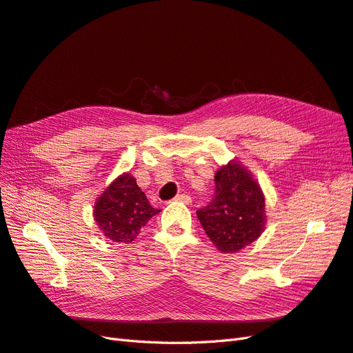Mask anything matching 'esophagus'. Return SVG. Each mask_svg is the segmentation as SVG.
Here are the masks:
<instances>
[{
	"instance_id": "34e87169",
	"label": "esophagus",
	"mask_w": 353,
	"mask_h": 353,
	"mask_svg": "<svg viewBox=\"0 0 353 353\" xmlns=\"http://www.w3.org/2000/svg\"><path fill=\"white\" fill-rule=\"evenodd\" d=\"M176 201H180V203H183V204H191V196L189 195H186V194H180V195H177L176 198H174Z\"/></svg>"
}]
</instances>
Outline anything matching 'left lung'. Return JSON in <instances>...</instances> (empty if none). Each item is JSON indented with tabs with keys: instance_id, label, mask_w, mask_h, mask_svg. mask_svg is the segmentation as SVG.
Here are the masks:
<instances>
[{
	"instance_id": "1",
	"label": "left lung",
	"mask_w": 353,
	"mask_h": 353,
	"mask_svg": "<svg viewBox=\"0 0 353 353\" xmlns=\"http://www.w3.org/2000/svg\"><path fill=\"white\" fill-rule=\"evenodd\" d=\"M214 196L196 210L198 221L222 254H236L264 231L265 198L250 171L230 161L214 174Z\"/></svg>"
}]
</instances>
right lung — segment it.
<instances>
[{
  "label": "right lung",
  "mask_w": 353,
  "mask_h": 353,
  "mask_svg": "<svg viewBox=\"0 0 353 353\" xmlns=\"http://www.w3.org/2000/svg\"><path fill=\"white\" fill-rule=\"evenodd\" d=\"M159 212L149 204L130 173H123L108 185L94 205L95 222L113 243L134 241L144 225Z\"/></svg>",
  "instance_id": "add662e5"
}]
</instances>
